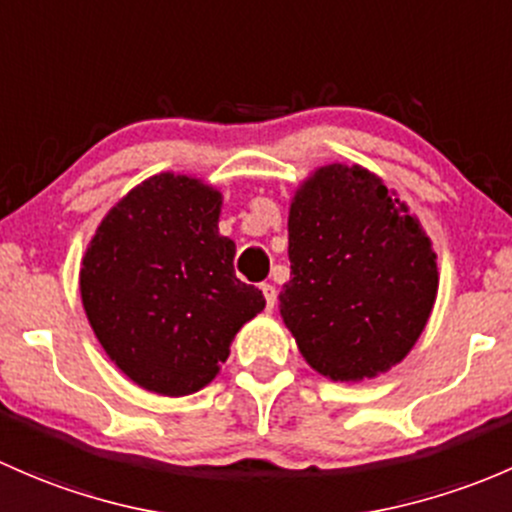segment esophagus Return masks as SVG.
<instances>
[{
    "mask_svg": "<svg viewBox=\"0 0 512 512\" xmlns=\"http://www.w3.org/2000/svg\"><path fill=\"white\" fill-rule=\"evenodd\" d=\"M261 291H263V298H266L268 308H273V305H276V298H278L276 286H273V283H261Z\"/></svg>",
    "mask_w": 512,
    "mask_h": 512,
    "instance_id": "esophagus-1",
    "label": "esophagus"
}]
</instances>
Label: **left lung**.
Returning <instances> with one entry per match:
<instances>
[{
    "mask_svg": "<svg viewBox=\"0 0 512 512\" xmlns=\"http://www.w3.org/2000/svg\"><path fill=\"white\" fill-rule=\"evenodd\" d=\"M281 315L313 370L340 382L402 362L436 300V254L407 207L360 167H320L288 217Z\"/></svg>",
    "mask_w": 512,
    "mask_h": 512,
    "instance_id": "1",
    "label": "left lung"
}]
</instances>
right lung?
Masks as SVG:
<instances>
[{"label":"right lung","mask_w":512,"mask_h":512,"mask_svg":"<svg viewBox=\"0 0 512 512\" xmlns=\"http://www.w3.org/2000/svg\"><path fill=\"white\" fill-rule=\"evenodd\" d=\"M221 194L157 175L120 199L81 266V298L110 360L150 392L182 397L217 377L229 345L266 298L234 273L219 236Z\"/></svg>","instance_id":"right-lung-1"}]
</instances>
